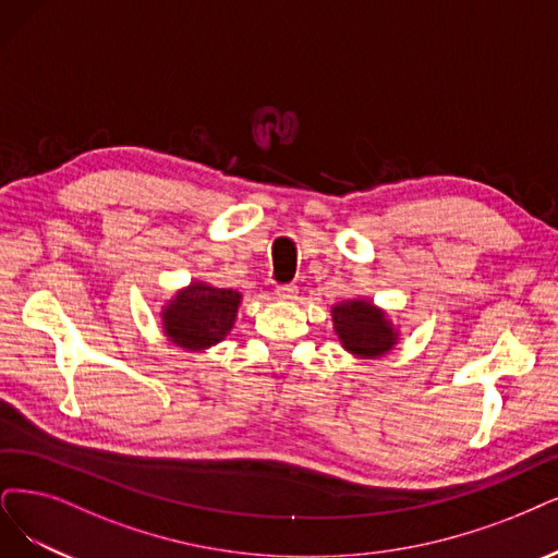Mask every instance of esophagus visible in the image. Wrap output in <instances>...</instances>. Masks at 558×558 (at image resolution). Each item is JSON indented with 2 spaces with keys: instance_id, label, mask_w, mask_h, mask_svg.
<instances>
[{
  "instance_id": "esophagus-1",
  "label": "esophagus",
  "mask_w": 558,
  "mask_h": 558,
  "mask_svg": "<svg viewBox=\"0 0 558 558\" xmlns=\"http://www.w3.org/2000/svg\"><path fill=\"white\" fill-rule=\"evenodd\" d=\"M296 294H299L296 284H278V287H276V296L282 299V301H294Z\"/></svg>"
}]
</instances>
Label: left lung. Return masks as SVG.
Returning a JSON list of instances; mask_svg holds the SVG:
<instances>
[{
  "label": "left lung",
  "mask_w": 558,
  "mask_h": 558,
  "mask_svg": "<svg viewBox=\"0 0 558 558\" xmlns=\"http://www.w3.org/2000/svg\"><path fill=\"white\" fill-rule=\"evenodd\" d=\"M333 328L349 354L379 359L398 344V331L373 301L354 299L333 305Z\"/></svg>",
  "instance_id": "obj_1"
}]
</instances>
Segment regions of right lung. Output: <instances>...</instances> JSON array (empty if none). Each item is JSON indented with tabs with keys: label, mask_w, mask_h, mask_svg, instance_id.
Masks as SVG:
<instances>
[{
	"label": "right lung",
	"mask_w": 558,
	"mask_h": 558,
	"mask_svg": "<svg viewBox=\"0 0 558 558\" xmlns=\"http://www.w3.org/2000/svg\"><path fill=\"white\" fill-rule=\"evenodd\" d=\"M241 294L206 282H191L162 307V331L177 347L202 352L232 331Z\"/></svg>",
	"instance_id": "add662e5"
}]
</instances>
